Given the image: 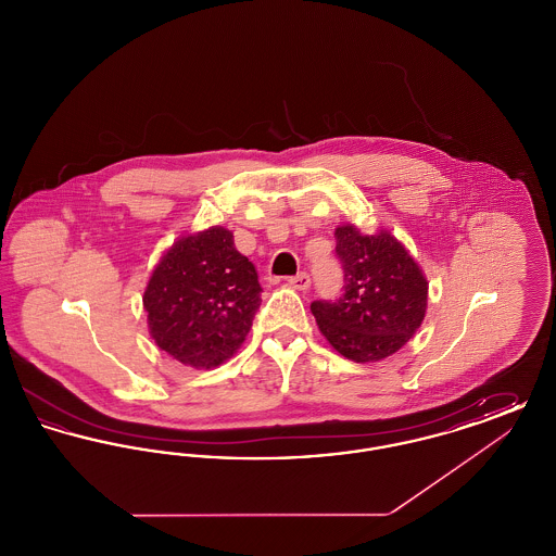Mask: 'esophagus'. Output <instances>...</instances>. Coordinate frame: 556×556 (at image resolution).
Segmentation results:
<instances>
[{"instance_id":"obj_1","label":"esophagus","mask_w":556,"mask_h":556,"mask_svg":"<svg viewBox=\"0 0 556 556\" xmlns=\"http://www.w3.org/2000/svg\"><path fill=\"white\" fill-rule=\"evenodd\" d=\"M290 286L298 291L308 290L311 288V275L308 273H298L295 277H291Z\"/></svg>"}]
</instances>
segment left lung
Segmentation results:
<instances>
[{
    "label": "left lung",
    "instance_id": "obj_1",
    "mask_svg": "<svg viewBox=\"0 0 556 556\" xmlns=\"http://www.w3.org/2000/svg\"><path fill=\"white\" fill-rule=\"evenodd\" d=\"M344 293L313 302L318 331L354 363H377L406 344L424 323L429 283L424 268L388 229L367 236L356 225L336 229Z\"/></svg>",
    "mask_w": 556,
    "mask_h": 556
}]
</instances>
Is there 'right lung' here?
I'll return each instance as SVG.
<instances>
[{
	"label": "right lung",
	"mask_w": 556,
	"mask_h": 556,
	"mask_svg": "<svg viewBox=\"0 0 556 556\" xmlns=\"http://www.w3.org/2000/svg\"><path fill=\"white\" fill-rule=\"evenodd\" d=\"M261 291L256 268L239 254L229 229L214 225L181 236L143 291L150 336L181 365L214 369L245 342Z\"/></svg>",
	"instance_id": "add662e5"
}]
</instances>
